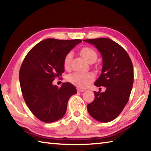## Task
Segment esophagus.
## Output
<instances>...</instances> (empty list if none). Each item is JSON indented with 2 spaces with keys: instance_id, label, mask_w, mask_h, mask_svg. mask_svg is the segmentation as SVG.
I'll use <instances>...</instances> for the list:
<instances>
[{
  "instance_id": "34e87169",
  "label": "esophagus",
  "mask_w": 151,
  "mask_h": 151,
  "mask_svg": "<svg viewBox=\"0 0 151 151\" xmlns=\"http://www.w3.org/2000/svg\"><path fill=\"white\" fill-rule=\"evenodd\" d=\"M84 91H85V90L83 88H77V92H78V93H82V92H84Z\"/></svg>"
}]
</instances>
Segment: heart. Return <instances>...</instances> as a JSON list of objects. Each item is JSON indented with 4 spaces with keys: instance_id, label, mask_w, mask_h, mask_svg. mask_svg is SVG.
<instances>
[{
    "instance_id": "1",
    "label": "heart",
    "mask_w": 151,
    "mask_h": 151,
    "mask_svg": "<svg viewBox=\"0 0 151 151\" xmlns=\"http://www.w3.org/2000/svg\"><path fill=\"white\" fill-rule=\"evenodd\" d=\"M80 54L86 61L89 63H92L96 60L97 58V53L93 48L85 47L81 48ZM73 57V53L68 52L63 59V65L66 69H68L70 67V60ZM94 80V75L91 73H73L68 75L67 81L73 85L78 86L79 88H85L88 86Z\"/></svg>"
}]
</instances>
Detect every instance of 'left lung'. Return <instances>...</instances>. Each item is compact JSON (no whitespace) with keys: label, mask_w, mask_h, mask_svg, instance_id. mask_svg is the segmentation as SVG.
Listing matches in <instances>:
<instances>
[{"label":"left lung","mask_w":151,"mask_h":151,"mask_svg":"<svg viewBox=\"0 0 151 151\" xmlns=\"http://www.w3.org/2000/svg\"><path fill=\"white\" fill-rule=\"evenodd\" d=\"M94 45L103 57V68L94 85L104 86V93L94 92V99L87 105L90 115L100 122L113 121L129 100L134 81L131 58L118 43L108 38L85 39Z\"/></svg>","instance_id":"obj_1"}]
</instances>
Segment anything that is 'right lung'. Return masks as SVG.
Returning <instances> with one entry per match:
<instances>
[{"label": "right lung", "mask_w": 151, "mask_h": 151, "mask_svg": "<svg viewBox=\"0 0 151 151\" xmlns=\"http://www.w3.org/2000/svg\"><path fill=\"white\" fill-rule=\"evenodd\" d=\"M81 42L47 39L33 47L25 57L19 71L20 88L27 106L40 121L52 122L62 118L68 99L76 93L70 83H63L61 87L52 83L65 72V56Z\"/></svg>", "instance_id": "right-lung-1"}]
</instances>
